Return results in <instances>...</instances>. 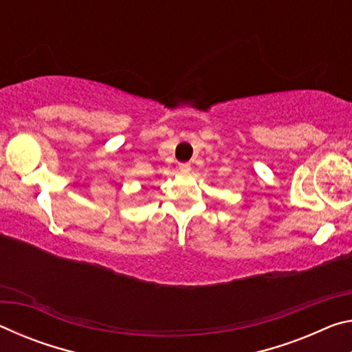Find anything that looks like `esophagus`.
<instances>
[{
    "label": "esophagus",
    "instance_id": "esophagus-1",
    "mask_svg": "<svg viewBox=\"0 0 352 352\" xmlns=\"http://www.w3.org/2000/svg\"><path fill=\"white\" fill-rule=\"evenodd\" d=\"M178 169H180V172H183V174H188V172L190 170V164L182 163V164H178Z\"/></svg>",
    "mask_w": 352,
    "mask_h": 352
}]
</instances>
